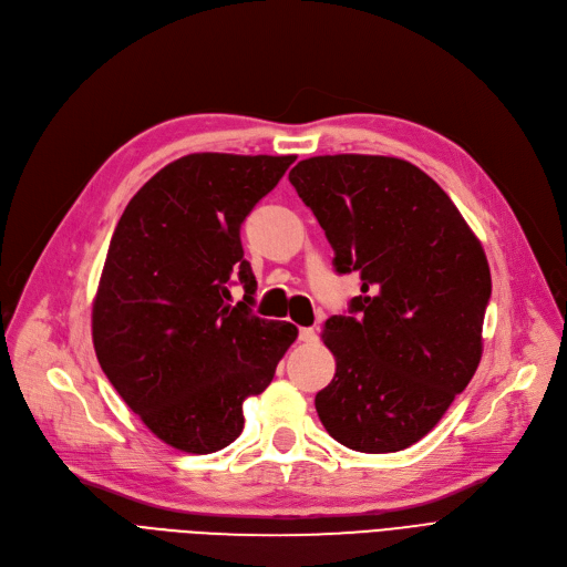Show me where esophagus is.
<instances>
[{
    "instance_id": "esophagus-1",
    "label": "esophagus",
    "mask_w": 567,
    "mask_h": 567,
    "mask_svg": "<svg viewBox=\"0 0 567 567\" xmlns=\"http://www.w3.org/2000/svg\"><path fill=\"white\" fill-rule=\"evenodd\" d=\"M299 340L306 342V344H315L319 338H317V331H315V329H301V331H299Z\"/></svg>"
}]
</instances>
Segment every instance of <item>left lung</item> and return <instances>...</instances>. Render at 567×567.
I'll list each match as a JSON object with an SVG mask.
<instances>
[{"label": "left lung", "instance_id": "obj_1", "mask_svg": "<svg viewBox=\"0 0 567 567\" xmlns=\"http://www.w3.org/2000/svg\"><path fill=\"white\" fill-rule=\"evenodd\" d=\"M289 182L336 250L361 276L355 317H331L323 344L336 377L319 421L359 453L421 441L478 370L492 276L478 236L423 169L393 156L306 158Z\"/></svg>", "mask_w": 567, "mask_h": 567}]
</instances>
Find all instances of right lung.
Masks as SVG:
<instances>
[{
  "instance_id": "add662e5",
  "label": "right lung",
  "mask_w": 567,
  "mask_h": 567,
  "mask_svg": "<svg viewBox=\"0 0 567 567\" xmlns=\"http://www.w3.org/2000/svg\"><path fill=\"white\" fill-rule=\"evenodd\" d=\"M296 156L188 154L135 193L116 223L92 306L114 391L172 449L223 451L244 430L299 329L250 312L257 289L238 229ZM247 293L231 307L226 285Z\"/></svg>"
}]
</instances>
